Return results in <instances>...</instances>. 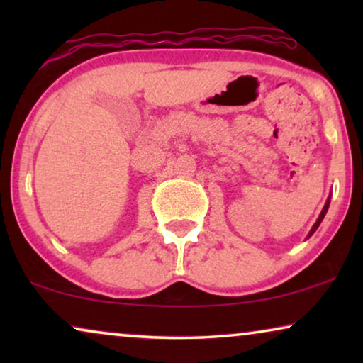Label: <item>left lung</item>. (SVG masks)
Here are the masks:
<instances>
[{"mask_svg": "<svg viewBox=\"0 0 363 363\" xmlns=\"http://www.w3.org/2000/svg\"><path fill=\"white\" fill-rule=\"evenodd\" d=\"M329 205H330V196H329V198H327L325 205H324V208H322V211H320V215H319V218H317L315 225H314V226H312V230H311V233H309V236H312V235H314V231L317 230V228H319V225H320V221H322V220H324L325 213H327V210H329Z\"/></svg>", "mask_w": 363, "mask_h": 363, "instance_id": "left-lung-1", "label": "left lung"}]
</instances>
